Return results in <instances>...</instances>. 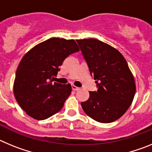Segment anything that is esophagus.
Instances as JSON below:
<instances>
[{"label": "esophagus", "mask_w": 152, "mask_h": 152, "mask_svg": "<svg viewBox=\"0 0 152 152\" xmlns=\"http://www.w3.org/2000/svg\"><path fill=\"white\" fill-rule=\"evenodd\" d=\"M79 89H80V88H79L78 87H77V86L72 85V90H73V91H78Z\"/></svg>", "instance_id": "34e87169"}]
</instances>
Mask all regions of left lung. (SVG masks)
Listing matches in <instances>:
<instances>
[{
  "label": "left lung",
  "mask_w": 152,
  "mask_h": 152,
  "mask_svg": "<svg viewBox=\"0 0 152 152\" xmlns=\"http://www.w3.org/2000/svg\"><path fill=\"white\" fill-rule=\"evenodd\" d=\"M77 42L98 88L90 91L88 100L80 105L88 116L99 123L116 121L130 107L136 90L127 61L117 49L100 40Z\"/></svg>",
  "instance_id": "1"
}]
</instances>
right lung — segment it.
I'll use <instances>...</instances> for the list:
<instances>
[{
    "label": "right lung",
    "instance_id": "1",
    "mask_svg": "<svg viewBox=\"0 0 152 152\" xmlns=\"http://www.w3.org/2000/svg\"><path fill=\"white\" fill-rule=\"evenodd\" d=\"M78 51L74 39L51 38L24 55L16 72L13 94L28 116L42 120L61 110L72 85L53 82V79L64 60Z\"/></svg>",
    "mask_w": 152,
    "mask_h": 152
}]
</instances>
